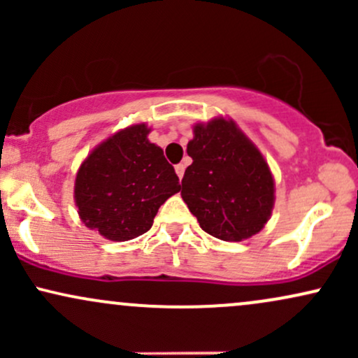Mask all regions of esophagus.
<instances>
[{"mask_svg": "<svg viewBox=\"0 0 358 358\" xmlns=\"http://www.w3.org/2000/svg\"><path fill=\"white\" fill-rule=\"evenodd\" d=\"M175 171H176V175H178V178L182 180L183 175H185V165H183V163H180V165H176V166H175Z\"/></svg>", "mask_w": 358, "mask_h": 358, "instance_id": "1", "label": "esophagus"}]
</instances>
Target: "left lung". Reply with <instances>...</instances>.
I'll return each instance as SVG.
<instances>
[{"instance_id": "8db88e82", "label": "left lung", "mask_w": 358, "mask_h": 358, "mask_svg": "<svg viewBox=\"0 0 358 358\" xmlns=\"http://www.w3.org/2000/svg\"><path fill=\"white\" fill-rule=\"evenodd\" d=\"M187 153L182 199L200 227L220 241L239 242L257 234L274 207L268 162L232 119L195 124Z\"/></svg>"}]
</instances>
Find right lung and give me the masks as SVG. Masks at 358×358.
Wrapping results in <instances>:
<instances>
[{
    "mask_svg": "<svg viewBox=\"0 0 358 358\" xmlns=\"http://www.w3.org/2000/svg\"><path fill=\"white\" fill-rule=\"evenodd\" d=\"M146 124H134L102 141L77 171L73 199L80 220L114 242L148 232L158 208L180 192L175 168L150 143Z\"/></svg>",
    "mask_w": 358,
    "mask_h": 358,
    "instance_id": "1",
    "label": "right lung"
}]
</instances>
